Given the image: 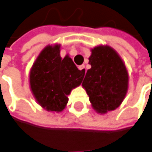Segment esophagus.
<instances>
[{"label":"esophagus","instance_id":"esophagus-1","mask_svg":"<svg viewBox=\"0 0 152 152\" xmlns=\"http://www.w3.org/2000/svg\"><path fill=\"white\" fill-rule=\"evenodd\" d=\"M78 69H79L80 71H82L83 72H86V69H85V66H84V65H81V66H78Z\"/></svg>","mask_w":152,"mask_h":152}]
</instances>
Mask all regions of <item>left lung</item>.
Listing matches in <instances>:
<instances>
[{"label":"left lung","mask_w":152,"mask_h":152,"mask_svg":"<svg viewBox=\"0 0 152 152\" xmlns=\"http://www.w3.org/2000/svg\"><path fill=\"white\" fill-rule=\"evenodd\" d=\"M89 64L82 82L92 103L98 113H106L120 106L128 91L129 74L123 60L107 45L91 50Z\"/></svg>","instance_id":"obj_1"}]
</instances>
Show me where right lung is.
<instances>
[{"label":"right lung","mask_w":152,"mask_h":152,"mask_svg":"<svg viewBox=\"0 0 152 152\" xmlns=\"http://www.w3.org/2000/svg\"><path fill=\"white\" fill-rule=\"evenodd\" d=\"M60 45H48L40 52L29 73L30 89L37 102L50 112H61L72 89L81 85L85 72L69 55L60 57Z\"/></svg>","instance_id":"obj_1"}]
</instances>
